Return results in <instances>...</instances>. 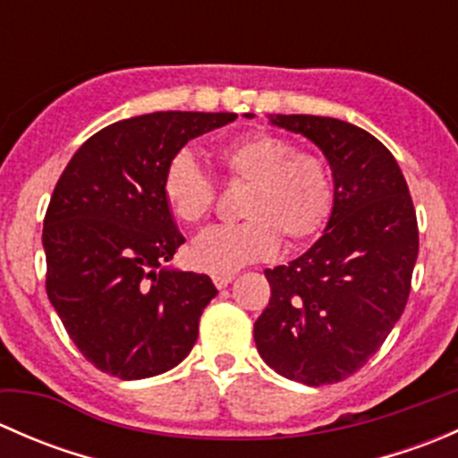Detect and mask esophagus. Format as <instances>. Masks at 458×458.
<instances>
[{
  "mask_svg": "<svg viewBox=\"0 0 458 458\" xmlns=\"http://www.w3.org/2000/svg\"><path fill=\"white\" fill-rule=\"evenodd\" d=\"M233 279H234V275H212V284H215L219 290L225 288V285H228Z\"/></svg>",
  "mask_w": 458,
  "mask_h": 458,
  "instance_id": "34e87169",
  "label": "esophagus"
}]
</instances>
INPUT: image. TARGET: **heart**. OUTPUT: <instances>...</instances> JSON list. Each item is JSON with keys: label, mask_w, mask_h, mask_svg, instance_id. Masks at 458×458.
<instances>
[{"label": "heart", "mask_w": 458, "mask_h": 458, "mask_svg": "<svg viewBox=\"0 0 458 458\" xmlns=\"http://www.w3.org/2000/svg\"><path fill=\"white\" fill-rule=\"evenodd\" d=\"M225 177L248 183L242 197V224L212 225L191 243L192 266L230 275L248 263L270 259L281 237L299 246L326 228L335 208L330 170L312 152L270 132H250L215 150ZM165 206L183 224H199L210 212L215 188L191 155L182 152L161 179Z\"/></svg>", "instance_id": "b5f03b06"}]
</instances>
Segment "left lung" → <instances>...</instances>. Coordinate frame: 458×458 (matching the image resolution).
I'll list each match as a JSON object with an SVG mask.
<instances>
[{"instance_id": "obj_1", "label": "left lung", "mask_w": 458, "mask_h": 458, "mask_svg": "<svg viewBox=\"0 0 458 458\" xmlns=\"http://www.w3.org/2000/svg\"><path fill=\"white\" fill-rule=\"evenodd\" d=\"M267 119L323 152L335 208L310 250L266 270L272 294L255 321L257 350L293 381H344L403 315L419 255L417 212L392 152L363 128L317 114Z\"/></svg>"}]
</instances>
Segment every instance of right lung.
I'll use <instances>...</instances> for the list:
<instances>
[{
	"instance_id": "obj_1",
	"label": "right lung",
	"mask_w": 458,
	"mask_h": 458,
	"mask_svg": "<svg viewBox=\"0 0 458 458\" xmlns=\"http://www.w3.org/2000/svg\"><path fill=\"white\" fill-rule=\"evenodd\" d=\"M234 113H150L110 123L68 161L44 219L46 293L80 352L132 381L191 354L210 276L164 266L186 239L161 192L165 165Z\"/></svg>"
}]
</instances>
